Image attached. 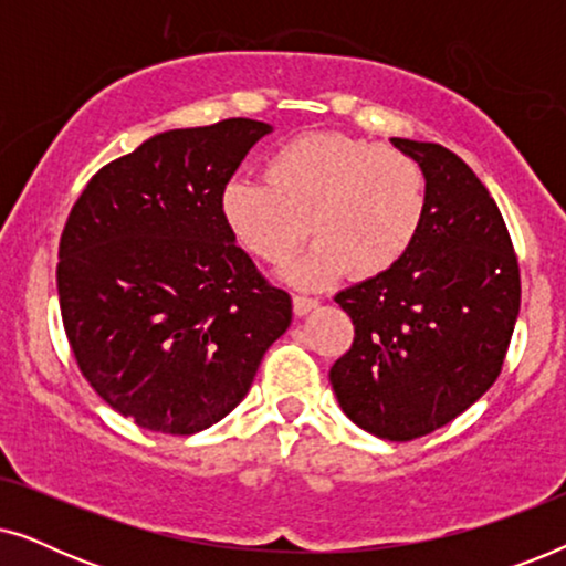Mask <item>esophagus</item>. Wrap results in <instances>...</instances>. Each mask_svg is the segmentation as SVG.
<instances>
[{"label":"esophagus","instance_id":"esophagus-1","mask_svg":"<svg viewBox=\"0 0 566 566\" xmlns=\"http://www.w3.org/2000/svg\"><path fill=\"white\" fill-rule=\"evenodd\" d=\"M316 306H319V301H316V298L293 296V314H296V316H306L308 312H314Z\"/></svg>","mask_w":566,"mask_h":566}]
</instances>
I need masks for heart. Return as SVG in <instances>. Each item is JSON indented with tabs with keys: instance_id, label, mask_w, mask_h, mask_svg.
<instances>
[{
	"instance_id": "obj_1",
	"label": "heart",
	"mask_w": 566,
	"mask_h": 566,
	"mask_svg": "<svg viewBox=\"0 0 566 566\" xmlns=\"http://www.w3.org/2000/svg\"><path fill=\"white\" fill-rule=\"evenodd\" d=\"M265 182L231 180L221 219L234 242L265 265L289 270L298 289H324L350 273L374 281L412 252L428 219V175L394 146L337 130H314L277 146L262 167Z\"/></svg>"
}]
</instances>
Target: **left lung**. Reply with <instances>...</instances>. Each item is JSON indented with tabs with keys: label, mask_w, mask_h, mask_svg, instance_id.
I'll list each match as a JSON object with an SVG mask.
<instances>
[{
	"label": "left lung",
	"mask_w": 566,
	"mask_h": 566,
	"mask_svg": "<svg viewBox=\"0 0 566 566\" xmlns=\"http://www.w3.org/2000/svg\"><path fill=\"white\" fill-rule=\"evenodd\" d=\"M428 175V219L412 252L339 291L350 350L329 370L339 407L384 440L443 428L497 381L521 308V268L497 203L440 144L391 138Z\"/></svg>",
	"instance_id": "1"
}]
</instances>
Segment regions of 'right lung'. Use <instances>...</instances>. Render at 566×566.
<instances>
[{
	"mask_svg": "<svg viewBox=\"0 0 566 566\" xmlns=\"http://www.w3.org/2000/svg\"><path fill=\"white\" fill-rule=\"evenodd\" d=\"M268 123L151 136L87 182L59 244L61 319L82 376L138 428L192 436L247 397L291 296L237 247L221 190Z\"/></svg>",
	"mask_w": 566,
	"mask_h": 566,
	"instance_id": "1",
	"label": "right lung"
}]
</instances>
